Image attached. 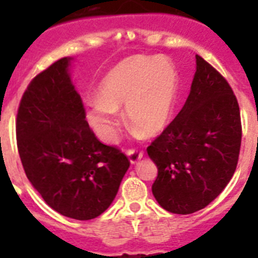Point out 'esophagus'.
<instances>
[{
	"label": "esophagus",
	"instance_id": "34e87169",
	"mask_svg": "<svg viewBox=\"0 0 258 258\" xmlns=\"http://www.w3.org/2000/svg\"><path fill=\"white\" fill-rule=\"evenodd\" d=\"M127 155H128L130 158V162H131L133 165H137L138 162L143 158V151H139V150H128V151H127Z\"/></svg>",
	"mask_w": 258,
	"mask_h": 258
}]
</instances>
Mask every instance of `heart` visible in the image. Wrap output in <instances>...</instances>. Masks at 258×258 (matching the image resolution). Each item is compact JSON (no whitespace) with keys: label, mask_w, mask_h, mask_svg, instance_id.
<instances>
[{"label":"heart","mask_w":258,"mask_h":258,"mask_svg":"<svg viewBox=\"0 0 258 258\" xmlns=\"http://www.w3.org/2000/svg\"><path fill=\"white\" fill-rule=\"evenodd\" d=\"M178 87V72L169 58H124L104 75L97 97L88 101V123L101 141L113 143L121 120L119 109L125 107L130 125L146 137H157L171 121Z\"/></svg>","instance_id":"heart-1"}]
</instances>
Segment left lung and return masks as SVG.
<instances>
[{
	"instance_id": "8db88e82",
	"label": "left lung",
	"mask_w": 258,
	"mask_h": 258,
	"mask_svg": "<svg viewBox=\"0 0 258 258\" xmlns=\"http://www.w3.org/2000/svg\"><path fill=\"white\" fill-rule=\"evenodd\" d=\"M183 108L147 147L157 165L153 194L174 214H191L220 196L236 171L240 107L228 82L197 54Z\"/></svg>"
}]
</instances>
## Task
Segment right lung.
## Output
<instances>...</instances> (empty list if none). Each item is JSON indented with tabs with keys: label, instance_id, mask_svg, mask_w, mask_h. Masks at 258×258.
Returning a JSON list of instances; mask_svg holds the SVG:
<instances>
[{
	"label": "right lung",
	"instance_id": "obj_1",
	"mask_svg": "<svg viewBox=\"0 0 258 258\" xmlns=\"http://www.w3.org/2000/svg\"><path fill=\"white\" fill-rule=\"evenodd\" d=\"M72 61L60 58L32 80L20 103L16 134L26 176L45 204L61 216L87 221L112 204L130 162L89 128L71 79Z\"/></svg>",
	"mask_w": 258,
	"mask_h": 258
}]
</instances>
